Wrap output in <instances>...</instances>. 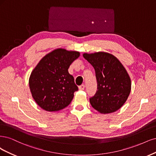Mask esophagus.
I'll return each instance as SVG.
<instances>
[{
  "mask_svg": "<svg viewBox=\"0 0 156 156\" xmlns=\"http://www.w3.org/2000/svg\"><path fill=\"white\" fill-rule=\"evenodd\" d=\"M85 89V85L84 84H82L81 85H80L79 86V89L80 90H84Z\"/></svg>",
  "mask_w": 156,
  "mask_h": 156,
  "instance_id": "34e87169",
  "label": "esophagus"
}]
</instances>
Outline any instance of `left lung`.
Masks as SVG:
<instances>
[{"instance_id": "8db88e82", "label": "left lung", "mask_w": 156, "mask_h": 156, "mask_svg": "<svg viewBox=\"0 0 156 156\" xmlns=\"http://www.w3.org/2000/svg\"><path fill=\"white\" fill-rule=\"evenodd\" d=\"M92 65L97 80V90L89 98L92 107L100 113L117 111L126 101L131 91V80L122 64L113 55L104 52L84 53Z\"/></svg>"}]
</instances>
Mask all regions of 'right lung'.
<instances>
[{
    "label": "right lung",
    "mask_w": 156,
    "mask_h": 156,
    "mask_svg": "<svg viewBox=\"0 0 156 156\" xmlns=\"http://www.w3.org/2000/svg\"><path fill=\"white\" fill-rule=\"evenodd\" d=\"M79 56V52L57 48L40 60L29 78L32 97L40 108L58 112L71 102L78 88L68 69Z\"/></svg>",
    "instance_id": "obj_1"
}]
</instances>
